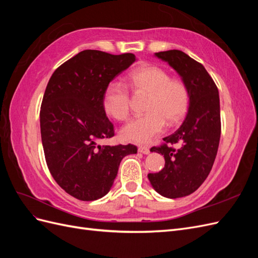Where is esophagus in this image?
I'll return each instance as SVG.
<instances>
[{
  "instance_id": "esophagus-1",
  "label": "esophagus",
  "mask_w": 258,
  "mask_h": 258,
  "mask_svg": "<svg viewBox=\"0 0 258 258\" xmlns=\"http://www.w3.org/2000/svg\"><path fill=\"white\" fill-rule=\"evenodd\" d=\"M139 152L142 153V154H145V155H148V154H150V148H148L147 146L141 145V146H139Z\"/></svg>"
}]
</instances>
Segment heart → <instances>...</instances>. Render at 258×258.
Wrapping results in <instances>:
<instances>
[{
	"instance_id": "1",
	"label": "heart",
	"mask_w": 258,
	"mask_h": 258,
	"mask_svg": "<svg viewBox=\"0 0 258 258\" xmlns=\"http://www.w3.org/2000/svg\"><path fill=\"white\" fill-rule=\"evenodd\" d=\"M128 86L135 93H147L145 114L135 116L121 129V137L137 143H147L161 135L167 121L174 124L181 121L190 102L187 85L179 80H171L165 70L146 66L132 71ZM102 104L105 113L118 121L128 119L131 111V96L126 85L119 81L108 83L103 92Z\"/></svg>"
}]
</instances>
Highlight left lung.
Masks as SVG:
<instances>
[{
	"label": "left lung",
	"instance_id": "obj_1",
	"mask_svg": "<svg viewBox=\"0 0 258 258\" xmlns=\"http://www.w3.org/2000/svg\"><path fill=\"white\" fill-rule=\"evenodd\" d=\"M168 62L182 77L190 93L188 113L165 143L154 146L165 157V168L148 173L154 189L161 196L175 199L188 196L206 181L216 157L221 139V111L218 89L212 77L198 61L181 50L155 53ZM168 144H179L177 150Z\"/></svg>",
	"mask_w": 258,
	"mask_h": 258
}]
</instances>
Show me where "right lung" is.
Segmentation results:
<instances>
[{
	"label": "right lung",
	"mask_w": 258,
	"mask_h": 258,
	"mask_svg": "<svg viewBox=\"0 0 258 258\" xmlns=\"http://www.w3.org/2000/svg\"><path fill=\"white\" fill-rule=\"evenodd\" d=\"M135 61L130 52L83 50L62 63L46 87L40 112L46 163L57 184L76 199L105 196L121 159L138 152L132 144H97L115 135L102 104L104 89Z\"/></svg>",
	"instance_id": "1"
}]
</instances>
